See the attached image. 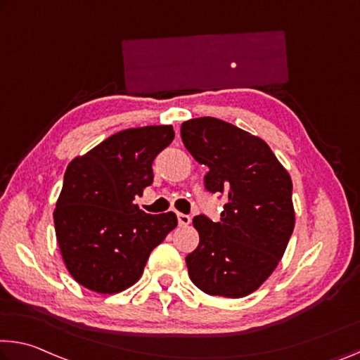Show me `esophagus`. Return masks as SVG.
<instances>
[{
  "instance_id": "34e87169",
  "label": "esophagus",
  "mask_w": 360,
  "mask_h": 360,
  "mask_svg": "<svg viewBox=\"0 0 360 360\" xmlns=\"http://www.w3.org/2000/svg\"><path fill=\"white\" fill-rule=\"evenodd\" d=\"M178 222H179V226H189L191 224V216L178 213Z\"/></svg>"
}]
</instances>
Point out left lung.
I'll return each mask as SVG.
<instances>
[{
    "instance_id": "8db88e82",
    "label": "left lung",
    "mask_w": 360,
    "mask_h": 360,
    "mask_svg": "<svg viewBox=\"0 0 360 360\" xmlns=\"http://www.w3.org/2000/svg\"><path fill=\"white\" fill-rule=\"evenodd\" d=\"M186 149L210 171L205 187L226 195L219 222L193 218L200 242L186 256L202 292L243 298L276 269L295 227L292 178L264 141L213 117L181 127Z\"/></svg>"
}]
</instances>
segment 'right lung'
<instances>
[{"mask_svg":"<svg viewBox=\"0 0 360 360\" xmlns=\"http://www.w3.org/2000/svg\"><path fill=\"white\" fill-rule=\"evenodd\" d=\"M173 139L171 124L124 129L68 163L54 227L62 259L84 288L102 295L129 288L178 226L173 211L147 214L133 203L152 184L153 160Z\"/></svg>","mask_w":360,"mask_h":360,"instance_id":"obj_1","label":"right lung"}]
</instances>
